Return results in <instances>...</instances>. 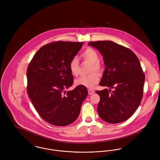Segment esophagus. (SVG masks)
I'll list each match as a JSON object with an SVG mask.
<instances>
[{"mask_svg": "<svg viewBox=\"0 0 160 160\" xmlns=\"http://www.w3.org/2000/svg\"><path fill=\"white\" fill-rule=\"evenodd\" d=\"M94 92H95V91H93V90H92V89H88V93H89V95H91L92 93H93Z\"/></svg>", "mask_w": 160, "mask_h": 160, "instance_id": "1", "label": "esophagus"}]
</instances>
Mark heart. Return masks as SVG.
I'll return each instance as SVG.
<instances>
[{
	"mask_svg": "<svg viewBox=\"0 0 160 160\" xmlns=\"http://www.w3.org/2000/svg\"><path fill=\"white\" fill-rule=\"evenodd\" d=\"M81 57L85 61L91 63L89 72H92L88 75L82 76L75 80V84L77 86H84L88 88H92L97 84L100 80L99 74L94 71L100 72L102 70V65L99 60L98 52L93 48L88 47L81 53ZM69 69L71 74L77 76L79 71V62L77 58H72L69 63Z\"/></svg>",
	"mask_w": 160,
	"mask_h": 160,
	"instance_id": "obj_1",
	"label": "heart"
}]
</instances>
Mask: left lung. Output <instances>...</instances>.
Instances as JSON below:
<instances>
[{
    "label": "left lung",
    "mask_w": 160,
    "mask_h": 160,
    "mask_svg": "<svg viewBox=\"0 0 160 160\" xmlns=\"http://www.w3.org/2000/svg\"><path fill=\"white\" fill-rule=\"evenodd\" d=\"M88 45L103 57L106 68L99 84L110 88L95 92L100 98L98 115L108 123L124 121L136 111L143 97L145 74L139 60L131 50L113 41L90 42Z\"/></svg>",
    "instance_id": "8db88e82"
}]
</instances>
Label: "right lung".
Segmentation results:
<instances>
[{
	"instance_id": "obj_1",
	"label": "right lung",
	"mask_w": 160,
	"mask_h": 160,
	"mask_svg": "<svg viewBox=\"0 0 160 160\" xmlns=\"http://www.w3.org/2000/svg\"><path fill=\"white\" fill-rule=\"evenodd\" d=\"M84 42L57 41L42 46L36 53L27 69V91L41 118L57 126L72 123L78 117L88 94L86 87L73 84L69 63Z\"/></svg>"
}]
</instances>
